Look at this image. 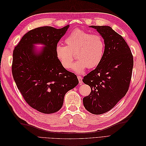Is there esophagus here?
I'll return each instance as SVG.
<instances>
[{
  "label": "esophagus",
  "mask_w": 146,
  "mask_h": 146,
  "mask_svg": "<svg viewBox=\"0 0 146 146\" xmlns=\"http://www.w3.org/2000/svg\"><path fill=\"white\" fill-rule=\"evenodd\" d=\"M77 77H78V81H79V84L81 85L82 84V78L81 77L80 75H78Z\"/></svg>",
  "instance_id": "obj_1"
}]
</instances>
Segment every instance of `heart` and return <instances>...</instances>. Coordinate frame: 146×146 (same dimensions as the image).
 Here are the masks:
<instances>
[{
  "mask_svg": "<svg viewBox=\"0 0 146 146\" xmlns=\"http://www.w3.org/2000/svg\"><path fill=\"white\" fill-rule=\"evenodd\" d=\"M66 46L59 44L55 48L56 56L65 69L71 68L74 54L79 59L72 66L73 70L81 74L88 68L98 66L105 53V39L98 34L90 33L81 30H75L65 40Z\"/></svg>",
  "mask_w": 146,
  "mask_h": 146,
  "instance_id": "obj_1",
  "label": "heart"
}]
</instances>
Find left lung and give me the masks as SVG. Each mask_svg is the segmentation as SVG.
I'll list each match as a JSON object with an SVG mask.
<instances>
[{"label":"left lung","instance_id":"left-lung-1","mask_svg":"<svg viewBox=\"0 0 146 146\" xmlns=\"http://www.w3.org/2000/svg\"><path fill=\"white\" fill-rule=\"evenodd\" d=\"M105 39L101 63L83 78L91 93L83 98L86 110L100 115L112 109L127 93L134 65L133 56L123 38L109 26H90Z\"/></svg>","mask_w":146,"mask_h":146}]
</instances>
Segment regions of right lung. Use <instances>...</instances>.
<instances>
[{"label": "right lung", "mask_w": 146, "mask_h": 146, "mask_svg": "<svg viewBox=\"0 0 146 146\" xmlns=\"http://www.w3.org/2000/svg\"><path fill=\"white\" fill-rule=\"evenodd\" d=\"M68 28L69 25L60 29L45 26L31 30L13 52L12 72L16 85L27 104L41 113L58 112L65 94L79 82L77 75L62 66L55 54ZM37 43L45 46L39 54L33 46Z\"/></svg>", "instance_id": "1"}]
</instances>
